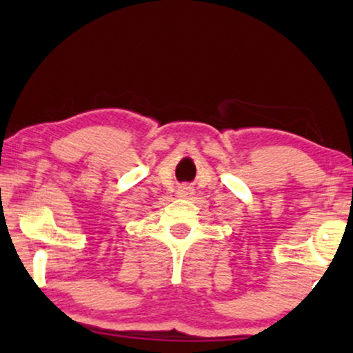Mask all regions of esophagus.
Masks as SVG:
<instances>
[{
    "instance_id": "34e87169",
    "label": "esophagus",
    "mask_w": 353,
    "mask_h": 353,
    "mask_svg": "<svg viewBox=\"0 0 353 353\" xmlns=\"http://www.w3.org/2000/svg\"><path fill=\"white\" fill-rule=\"evenodd\" d=\"M192 188L191 186H188V185H183V186H180L178 188V196L180 197H190V196H192Z\"/></svg>"
}]
</instances>
